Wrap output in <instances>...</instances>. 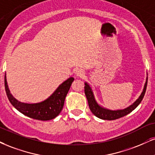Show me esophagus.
Listing matches in <instances>:
<instances>
[{
	"label": "esophagus",
	"instance_id": "34e87169",
	"mask_svg": "<svg viewBox=\"0 0 155 155\" xmlns=\"http://www.w3.org/2000/svg\"><path fill=\"white\" fill-rule=\"evenodd\" d=\"M75 75L77 76V77H82V76L84 75V71L82 69H80V68H78L75 71Z\"/></svg>",
	"mask_w": 155,
	"mask_h": 155
}]
</instances>
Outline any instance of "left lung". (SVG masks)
<instances>
[{"mask_svg":"<svg viewBox=\"0 0 155 155\" xmlns=\"http://www.w3.org/2000/svg\"><path fill=\"white\" fill-rule=\"evenodd\" d=\"M147 78L146 79V82L143 86V89L142 92L141 93L140 96L138 97V99L134 102L133 104H131V105H129L128 107L124 108V109H120V110H110L107 108L102 107V105H100V104L97 102L95 97H94V92H93L92 87L87 82L84 83V92L87 97V101L89 103V107L90 110L92 111V113L95 115L97 118L102 119V120H115V119L120 118L121 117H124L125 115H128V113H130L137 107L138 105L140 104L141 100H143V96H144L145 92H146L147 89Z\"/></svg>","mask_w":155,"mask_h":155,"instance_id":"obj_1","label":"left lung"}]
</instances>
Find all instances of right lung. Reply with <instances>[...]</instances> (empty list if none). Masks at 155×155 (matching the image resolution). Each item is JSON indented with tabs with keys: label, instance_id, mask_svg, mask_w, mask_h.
Listing matches in <instances>:
<instances>
[{
	"label": "right lung",
	"instance_id": "add662e5",
	"mask_svg": "<svg viewBox=\"0 0 155 155\" xmlns=\"http://www.w3.org/2000/svg\"><path fill=\"white\" fill-rule=\"evenodd\" d=\"M5 89L7 97L12 105L26 116L40 120H49L55 118L62 110L66 97L74 77H70L60 84L55 92L44 101L37 103H26L16 100L9 90L7 83L6 75H5Z\"/></svg>",
	"mask_w": 155,
	"mask_h": 155
}]
</instances>
